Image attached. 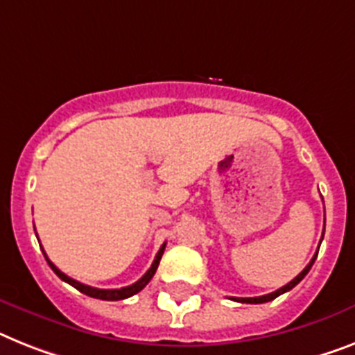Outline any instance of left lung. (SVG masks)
Segmentation results:
<instances>
[{
  "label": "left lung",
  "instance_id": "obj_1",
  "mask_svg": "<svg viewBox=\"0 0 355 355\" xmlns=\"http://www.w3.org/2000/svg\"><path fill=\"white\" fill-rule=\"evenodd\" d=\"M323 234H324V230H323ZM321 241H323V239H321ZM315 257H318V254H315V256L312 257V261H310L309 265L304 266L303 272H301L300 276H295L294 279L290 281L288 285L281 286V288H279V290H276V292H272V294H266V295H259V297H232V300H234V301H239V303H256V304H257V303H268V301L276 300L277 295L285 294V292H288V290L294 288V286L297 285V283H300V281L303 279L304 276H306V274H309V270H310V268H312V265H314Z\"/></svg>",
  "mask_w": 355,
  "mask_h": 355
}]
</instances>
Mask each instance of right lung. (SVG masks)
Returning a JSON list of instances; mask_svg holds the SVG:
<instances>
[{
  "label": "right lung",
  "instance_id": "right-lung-1",
  "mask_svg": "<svg viewBox=\"0 0 355 355\" xmlns=\"http://www.w3.org/2000/svg\"><path fill=\"white\" fill-rule=\"evenodd\" d=\"M163 252H165V245L159 248V252H157L156 259H154V263H152V266L146 270L145 276L141 277L139 281H136L134 285L130 286H123V288H112V290H103V288H94V286H89V285H83V283H79V281L72 279V277H69L67 274H63V272L58 268V266L54 265V263L46 257L45 250H43V256H45L46 263L51 265L52 270L55 272V276L60 277V279H63L65 283H69V285H72L74 288H78L81 294L85 295H90V297H96V300H103V301H119V300H127V297H130V295L137 294V292H141L143 288H145L146 285H148V281L154 277V274H156L157 270V265H159L161 261V256H163Z\"/></svg>",
  "mask_w": 355,
  "mask_h": 355
}]
</instances>
